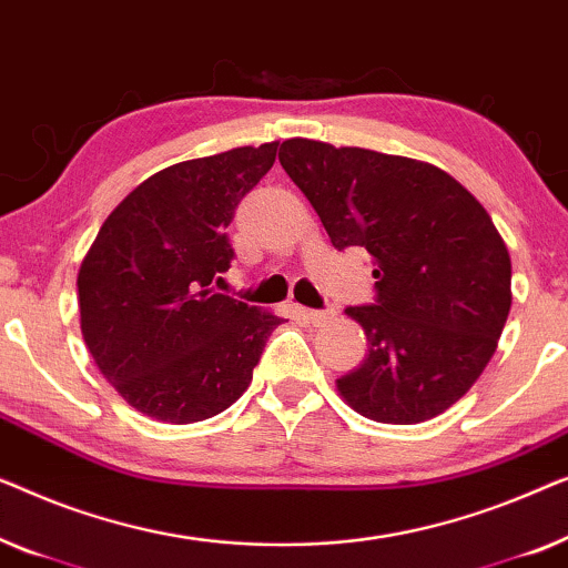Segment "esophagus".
<instances>
[{"label": "esophagus", "mask_w": 568, "mask_h": 568, "mask_svg": "<svg viewBox=\"0 0 568 568\" xmlns=\"http://www.w3.org/2000/svg\"><path fill=\"white\" fill-rule=\"evenodd\" d=\"M301 316L306 318L308 324H314V326H318V324H324V322H329V318L334 316L332 311H311V308H303L301 311Z\"/></svg>", "instance_id": "esophagus-1"}]
</instances>
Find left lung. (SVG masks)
<instances>
[{
	"label": "left lung",
	"mask_w": 568,
	"mask_h": 568,
	"mask_svg": "<svg viewBox=\"0 0 568 568\" xmlns=\"http://www.w3.org/2000/svg\"><path fill=\"white\" fill-rule=\"evenodd\" d=\"M283 170L308 197L337 250L373 260L375 303L345 314L367 355L337 378L357 414L417 425L468 394L513 306V262L484 205L443 172L409 156L287 139Z\"/></svg>",
	"instance_id": "left-lung-1"
}]
</instances>
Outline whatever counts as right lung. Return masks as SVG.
<instances>
[{"label": "right lung", "mask_w": 568, "mask_h": 568, "mask_svg": "<svg viewBox=\"0 0 568 568\" xmlns=\"http://www.w3.org/2000/svg\"><path fill=\"white\" fill-rule=\"evenodd\" d=\"M277 141L151 174L102 223L79 267V322L94 365L128 406L193 425L250 388L273 311L215 293L234 250L226 229L275 164Z\"/></svg>", "instance_id": "add662e5"}]
</instances>
